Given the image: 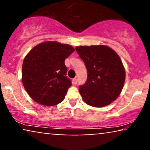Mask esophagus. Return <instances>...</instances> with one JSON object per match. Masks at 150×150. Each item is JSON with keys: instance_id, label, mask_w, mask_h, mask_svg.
Segmentation results:
<instances>
[{"instance_id": "esophagus-1", "label": "esophagus", "mask_w": 150, "mask_h": 150, "mask_svg": "<svg viewBox=\"0 0 150 150\" xmlns=\"http://www.w3.org/2000/svg\"><path fill=\"white\" fill-rule=\"evenodd\" d=\"M73 83L76 85V84L78 83V77L76 76L75 78H74L73 79Z\"/></svg>"}]
</instances>
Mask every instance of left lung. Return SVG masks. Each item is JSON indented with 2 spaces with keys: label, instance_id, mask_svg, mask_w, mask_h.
Returning a JSON list of instances; mask_svg holds the SVG:
<instances>
[{
  "label": "left lung",
  "instance_id": "8db88e82",
  "mask_svg": "<svg viewBox=\"0 0 150 150\" xmlns=\"http://www.w3.org/2000/svg\"><path fill=\"white\" fill-rule=\"evenodd\" d=\"M76 50L87 70V81L79 86L84 102L94 107L112 103L122 92L126 77L119 55L104 45L78 46Z\"/></svg>",
  "mask_w": 150,
  "mask_h": 150
}]
</instances>
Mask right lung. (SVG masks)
I'll return each mask as SVG.
<instances>
[{"mask_svg": "<svg viewBox=\"0 0 150 150\" xmlns=\"http://www.w3.org/2000/svg\"><path fill=\"white\" fill-rule=\"evenodd\" d=\"M74 51L70 45L45 42L35 46L24 59L22 81L34 101L54 106L64 100L71 87L65 60Z\"/></svg>", "mask_w": 150, "mask_h": 150, "instance_id": "obj_1", "label": "right lung"}]
</instances>
